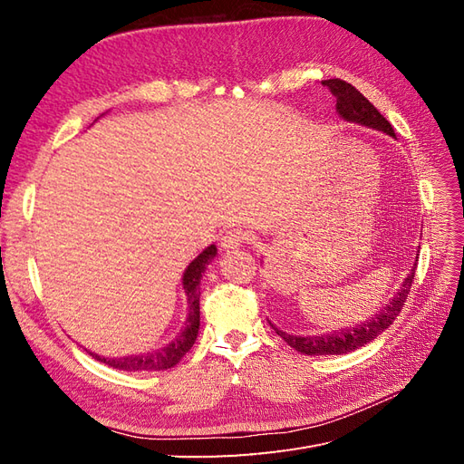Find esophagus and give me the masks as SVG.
<instances>
[{
  "label": "esophagus",
  "instance_id": "1",
  "mask_svg": "<svg viewBox=\"0 0 464 464\" xmlns=\"http://www.w3.org/2000/svg\"><path fill=\"white\" fill-rule=\"evenodd\" d=\"M247 240V234L242 228H232L220 237V247L222 249H236L240 247Z\"/></svg>",
  "mask_w": 464,
  "mask_h": 464
}]
</instances>
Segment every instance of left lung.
I'll list each match as a JSON object with an SVG mask.
<instances>
[{
	"instance_id": "1",
	"label": "left lung",
	"mask_w": 464,
	"mask_h": 464,
	"mask_svg": "<svg viewBox=\"0 0 464 464\" xmlns=\"http://www.w3.org/2000/svg\"><path fill=\"white\" fill-rule=\"evenodd\" d=\"M323 85L329 87V91L336 96V111H339L343 120L354 121L360 125H368L372 130L383 131L391 137H395V131H392L391 123L379 114L377 108L368 101V98L363 96L356 87L350 85V82L341 79H327L323 81ZM414 273H416V263L411 269L409 276L404 278L401 290L389 300V304L383 305V310H379L372 319H366L356 327H350V329L346 327V329L325 333V334H307V336L288 334L285 331H278L273 323L271 327L276 331V334L283 336V341H286L294 350H298V353L307 356L353 353V350L372 343L375 336H379L385 329H389V325H392V321L397 319V315L402 310L406 296H409Z\"/></svg>"
}]
</instances>
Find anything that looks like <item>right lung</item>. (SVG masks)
<instances>
[{"instance_id": "add662e5", "label": "right lung", "mask_w": 464, "mask_h": 464, "mask_svg": "<svg viewBox=\"0 0 464 464\" xmlns=\"http://www.w3.org/2000/svg\"><path fill=\"white\" fill-rule=\"evenodd\" d=\"M217 256V246L210 244L205 247L201 254L195 257L184 273V290L188 296V307L189 314L186 319V325L181 329L172 343H168L157 350H150V353L143 354H131V356H121V358H106V356H98L94 353H89L94 360L106 363L110 368L123 370V372H160L174 368L176 363L184 358L188 350L195 344V339H198L199 333V283L201 276L207 269V265L215 259Z\"/></svg>"}]
</instances>
